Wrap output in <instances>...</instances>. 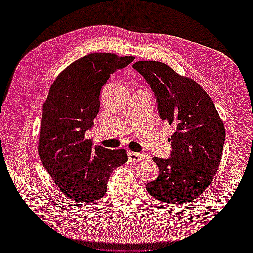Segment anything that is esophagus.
Returning a JSON list of instances; mask_svg holds the SVG:
<instances>
[{"label":"esophagus","mask_w":253,"mask_h":253,"mask_svg":"<svg viewBox=\"0 0 253 253\" xmlns=\"http://www.w3.org/2000/svg\"><path fill=\"white\" fill-rule=\"evenodd\" d=\"M128 157H129L130 161L132 162H138V161H141L143 155L141 153H137V152H133V151H128Z\"/></svg>","instance_id":"34e87169"}]
</instances>
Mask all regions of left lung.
<instances>
[{
    "mask_svg": "<svg viewBox=\"0 0 253 253\" xmlns=\"http://www.w3.org/2000/svg\"><path fill=\"white\" fill-rule=\"evenodd\" d=\"M132 67L153 90L161 120L176 128L171 158H153L160 174L146 186L147 191L171 206L188 204L202 195L217 173L224 123L211 98L193 79L157 61H138Z\"/></svg>",
    "mask_w": 253,
    "mask_h": 253,
    "instance_id": "obj_1",
    "label": "left lung"
}]
</instances>
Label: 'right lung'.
Masks as SVG:
<instances>
[{
	"mask_svg": "<svg viewBox=\"0 0 253 253\" xmlns=\"http://www.w3.org/2000/svg\"><path fill=\"white\" fill-rule=\"evenodd\" d=\"M135 57L90 53L62 71L43 104L38 152L60 190L78 203H92L106 193L113 169L128 160L126 150L92 146L85 131L100 110V91L118 68Z\"/></svg>",
	"mask_w": 253,
	"mask_h": 253,
	"instance_id": "add662e5",
	"label": "right lung"
}]
</instances>
